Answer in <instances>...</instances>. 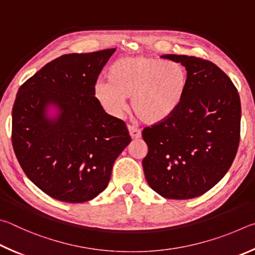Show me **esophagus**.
<instances>
[{
  "label": "esophagus",
  "mask_w": 255,
  "mask_h": 255,
  "mask_svg": "<svg viewBox=\"0 0 255 255\" xmlns=\"http://www.w3.org/2000/svg\"><path fill=\"white\" fill-rule=\"evenodd\" d=\"M128 133H130V135L133 140H136V139H140L141 137V131L139 128H136L134 127H131V125H128Z\"/></svg>",
  "instance_id": "esophagus-1"
}]
</instances>
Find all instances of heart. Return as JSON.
I'll list each match as a JSON object with an SVG mask.
<instances>
[{"label":"heart","instance_id":"obj_1","mask_svg":"<svg viewBox=\"0 0 255 255\" xmlns=\"http://www.w3.org/2000/svg\"><path fill=\"white\" fill-rule=\"evenodd\" d=\"M107 83H98L94 95L107 113L120 116L131 97L133 113L142 122L157 124L175 113L188 86L184 66L153 57L121 58L110 66Z\"/></svg>","mask_w":255,"mask_h":255}]
</instances>
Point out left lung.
I'll return each instance as SVG.
<instances>
[{"instance_id":"left-lung-1","label":"left lung","mask_w":255,"mask_h":255,"mask_svg":"<svg viewBox=\"0 0 255 255\" xmlns=\"http://www.w3.org/2000/svg\"><path fill=\"white\" fill-rule=\"evenodd\" d=\"M180 62L188 86L180 106L163 122L145 128V179L168 199H190L213 188L229 171L238 152L241 101L221 68L202 58L163 55Z\"/></svg>"}]
</instances>
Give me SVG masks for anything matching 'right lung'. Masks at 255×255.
Masks as SVG:
<instances>
[{"instance_id": "right-lung-1", "label": "right lung", "mask_w": 255, "mask_h": 255, "mask_svg": "<svg viewBox=\"0 0 255 255\" xmlns=\"http://www.w3.org/2000/svg\"><path fill=\"white\" fill-rule=\"evenodd\" d=\"M115 50L61 56L17 91L12 110L17 161L39 189L60 202L84 203L101 194L131 142L125 123L107 114L94 95Z\"/></svg>"}]
</instances>
